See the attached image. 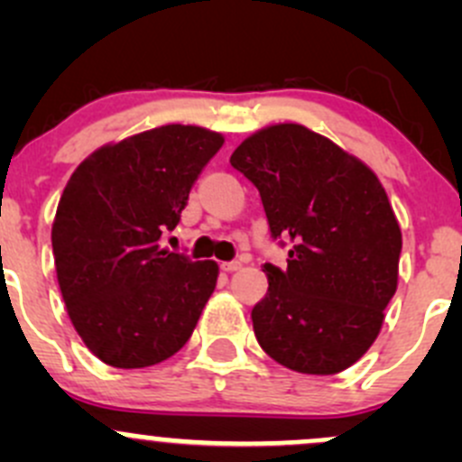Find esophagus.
I'll return each mask as SVG.
<instances>
[{
  "label": "esophagus",
  "instance_id": "esophagus-1",
  "mask_svg": "<svg viewBox=\"0 0 462 462\" xmlns=\"http://www.w3.org/2000/svg\"><path fill=\"white\" fill-rule=\"evenodd\" d=\"M241 268V261H223L221 270L223 273H235V270Z\"/></svg>",
  "mask_w": 462,
  "mask_h": 462
}]
</instances>
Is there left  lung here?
Listing matches in <instances>:
<instances>
[{
  "label": "left lung",
  "instance_id": "left-lung-1",
  "mask_svg": "<svg viewBox=\"0 0 462 462\" xmlns=\"http://www.w3.org/2000/svg\"><path fill=\"white\" fill-rule=\"evenodd\" d=\"M259 189L288 265H263L268 292L253 309L257 342L297 374L333 375L375 342L398 288L402 232L377 176L304 125L259 129L230 156Z\"/></svg>",
  "mask_w": 462,
  "mask_h": 462
}]
</instances>
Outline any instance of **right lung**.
Masks as SVG:
<instances>
[{"label": "right lung", "mask_w": 462, "mask_h": 462, "mask_svg": "<svg viewBox=\"0 0 462 462\" xmlns=\"http://www.w3.org/2000/svg\"><path fill=\"white\" fill-rule=\"evenodd\" d=\"M221 144L209 129L165 125L96 149L69 179L51 230L55 270L73 328L105 365H158L194 333L218 265L158 239Z\"/></svg>", "instance_id": "1"}]
</instances>
